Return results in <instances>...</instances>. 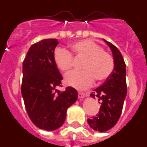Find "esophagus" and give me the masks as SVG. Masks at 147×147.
<instances>
[{
  "label": "esophagus",
  "mask_w": 147,
  "mask_h": 147,
  "mask_svg": "<svg viewBox=\"0 0 147 147\" xmlns=\"http://www.w3.org/2000/svg\"><path fill=\"white\" fill-rule=\"evenodd\" d=\"M85 96V93H82V92H79V93H78V97H79V98H83Z\"/></svg>",
  "instance_id": "1"
}]
</instances>
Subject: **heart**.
Returning <instances> with one entry per match:
<instances>
[{"instance_id":"obj_1","label":"heart","mask_w":147,"mask_h":147,"mask_svg":"<svg viewBox=\"0 0 147 147\" xmlns=\"http://www.w3.org/2000/svg\"><path fill=\"white\" fill-rule=\"evenodd\" d=\"M71 53L76 58H85L82 64L84 71H74L65 76L66 85L77 89H86L94 83L107 80L114 69V59L111 54L91 40H83L71 45ZM54 61L57 67L63 72L70 71L74 66V57L67 50L58 48L54 51Z\"/></svg>"}]
</instances>
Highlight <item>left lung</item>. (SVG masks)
<instances>
[{
    "mask_svg": "<svg viewBox=\"0 0 147 147\" xmlns=\"http://www.w3.org/2000/svg\"><path fill=\"white\" fill-rule=\"evenodd\" d=\"M104 40L112 51L115 65L110 77L90 94V96L98 98L101 107L98 115L88 119V122L92 129L98 132L107 131L116 124L127 93L124 58L115 45Z\"/></svg>",
    "mask_w": 147,
    "mask_h": 147,
    "instance_id": "left-lung-1",
    "label": "left lung"
}]
</instances>
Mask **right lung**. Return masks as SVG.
<instances>
[{"mask_svg":"<svg viewBox=\"0 0 147 147\" xmlns=\"http://www.w3.org/2000/svg\"><path fill=\"white\" fill-rule=\"evenodd\" d=\"M58 44L57 39H45L33 44L23 62L21 93L27 113L35 126L48 131L62 125L67 108L78 97L76 90L72 87L63 92L57 90L62 80L54 61Z\"/></svg>","mask_w":147,"mask_h":147,"instance_id":"1","label":"right lung"}]
</instances>
